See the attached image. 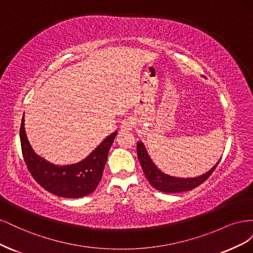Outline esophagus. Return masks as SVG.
Segmentation results:
<instances>
[{"label": "esophagus", "instance_id": "1", "mask_svg": "<svg viewBox=\"0 0 253 253\" xmlns=\"http://www.w3.org/2000/svg\"><path fill=\"white\" fill-rule=\"evenodd\" d=\"M132 128H133V121L131 118L125 119L121 122V125H120L121 131H132Z\"/></svg>", "mask_w": 253, "mask_h": 253}]
</instances>
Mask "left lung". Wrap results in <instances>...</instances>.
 <instances>
[{
	"label": "left lung",
	"mask_w": 253,
	"mask_h": 253,
	"mask_svg": "<svg viewBox=\"0 0 253 253\" xmlns=\"http://www.w3.org/2000/svg\"><path fill=\"white\" fill-rule=\"evenodd\" d=\"M137 156H138L145 177H147L152 187L165 193L183 192V191H189L196 188L209 177L220 162L219 159L216 165L213 166L212 169L201 176H197V177L180 178L167 175L160 171L154 163L152 162L151 157L148 154V151L145 150L144 144L141 141L137 142Z\"/></svg>",
	"instance_id": "obj_1"
}]
</instances>
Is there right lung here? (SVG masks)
I'll return each instance as SVG.
<instances>
[{
	"label": "right lung",
	"instance_id": "obj_1",
	"mask_svg": "<svg viewBox=\"0 0 253 253\" xmlns=\"http://www.w3.org/2000/svg\"><path fill=\"white\" fill-rule=\"evenodd\" d=\"M117 132H114L81 162L56 166L38 156L30 147L25 133L24 116L22 118L20 139L22 154L34 179L48 192L60 197L79 198L94 192L100 182L109 151Z\"/></svg>",
	"mask_w": 253,
	"mask_h": 253
}]
</instances>
